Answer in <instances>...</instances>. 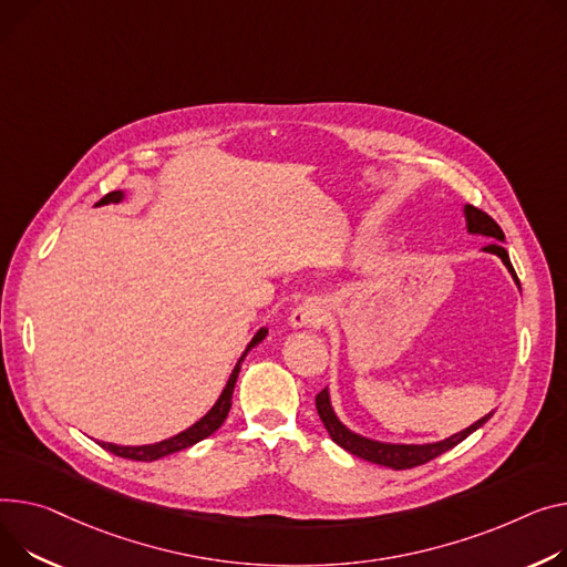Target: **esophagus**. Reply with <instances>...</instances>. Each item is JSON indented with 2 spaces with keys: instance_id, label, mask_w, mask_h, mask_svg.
<instances>
[{
  "instance_id": "esophagus-1",
  "label": "esophagus",
  "mask_w": 567,
  "mask_h": 567,
  "mask_svg": "<svg viewBox=\"0 0 567 567\" xmlns=\"http://www.w3.org/2000/svg\"><path fill=\"white\" fill-rule=\"evenodd\" d=\"M323 321H326V308L319 298L303 300V303H300L289 317L291 328H319Z\"/></svg>"
}]
</instances>
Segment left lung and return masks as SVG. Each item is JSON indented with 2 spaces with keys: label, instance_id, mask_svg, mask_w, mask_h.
Listing matches in <instances>:
<instances>
[{
  "label": "left lung",
  "instance_id": "left-lung-1",
  "mask_svg": "<svg viewBox=\"0 0 567 567\" xmlns=\"http://www.w3.org/2000/svg\"><path fill=\"white\" fill-rule=\"evenodd\" d=\"M465 220H467V233L470 235H483L487 239H493V244L485 246L483 250L485 252H493L497 257H502V261L506 264V269L511 271V276L515 278L517 287H519V280L515 276V269L513 264L508 259V252L504 246V233L497 225V220L493 216H487L485 212L476 209L474 205H465ZM317 412L319 417L326 426V431L330 433L332 442H337L342 449H347L349 454L362 458V461H369V463H375V465H385V467H392V470H410V467H417V465H424L433 458H437L440 454H444V451L454 449L456 444H461L467 435H472L476 429H481L489 417H493V412L485 414V417H481L478 422H474L470 429L451 435L442 442H431V444H390V442H379V440H369V437H362L353 431H349L342 422L337 420V414L330 405V394L328 390H321L317 394Z\"/></svg>",
  "mask_w": 567,
  "mask_h": 567
}]
</instances>
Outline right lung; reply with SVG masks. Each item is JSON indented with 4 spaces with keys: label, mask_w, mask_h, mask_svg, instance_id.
<instances>
[{
    "label": "right lung",
    "mask_w": 567,
    "mask_h": 567,
    "mask_svg": "<svg viewBox=\"0 0 567 567\" xmlns=\"http://www.w3.org/2000/svg\"><path fill=\"white\" fill-rule=\"evenodd\" d=\"M123 198H125V194H123V192H111V194H106L97 205L121 203ZM267 332H269L267 328H259V330L255 332V337L250 339V344L246 347L244 355L239 358L237 367L233 369L230 379H228V385L223 388V392H220L218 401L212 405V410L205 414V417H203V420H198L194 426H188L186 431H182V433H177V435H173V437H168V440L155 442V444H143V446H121V444H111V442H100V444H102V449L111 451V454H116V456H121V458L153 463V461H159V458H164V456L177 454V451L188 449V446H194L196 442H200V440L209 437L214 431H218V429H220V424L225 422V417H228L230 405H233L235 383H237V375H239V369H241V362H244L246 353H248L252 347H257V344L261 342V339L267 337Z\"/></svg>",
    "instance_id": "1"
}]
</instances>
